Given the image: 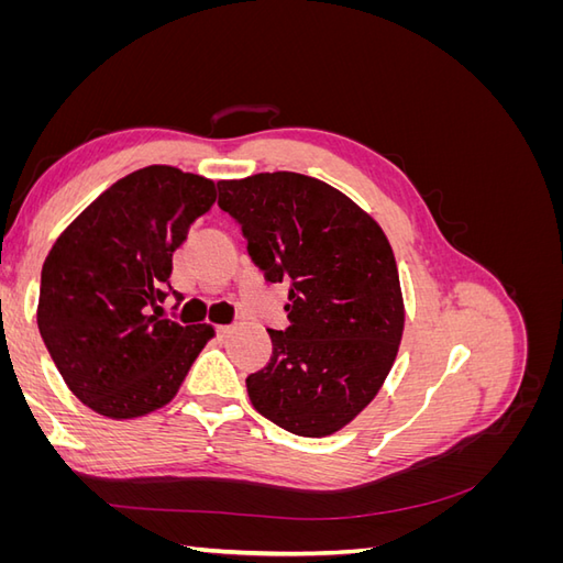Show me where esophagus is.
Listing matches in <instances>:
<instances>
[{"label": "esophagus", "mask_w": 563, "mask_h": 563, "mask_svg": "<svg viewBox=\"0 0 563 563\" xmlns=\"http://www.w3.org/2000/svg\"><path fill=\"white\" fill-rule=\"evenodd\" d=\"M232 331H234L232 327H220V329H218V338H228Z\"/></svg>", "instance_id": "34e87169"}]
</instances>
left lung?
<instances>
[{
	"mask_svg": "<svg viewBox=\"0 0 563 563\" xmlns=\"http://www.w3.org/2000/svg\"><path fill=\"white\" fill-rule=\"evenodd\" d=\"M218 192L265 279L291 284V323L267 331L269 362L246 378L253 408L298 437L343 430L376 399L404 333L399 269L383 228L302 174L220 180Z\"/></svg>",
	"mask_w": 563,
	"mask_h": 563,
	"instance_id": "1",
	"label": "left lung"
}]
</instances>
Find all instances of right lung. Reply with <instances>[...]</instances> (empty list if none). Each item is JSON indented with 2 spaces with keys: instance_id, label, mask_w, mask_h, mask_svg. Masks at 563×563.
Returning a JSON list of instances; mask_svg holds the SVG:
<instances>
[{
  "instance_id": "right-lung-1",
  "label": "right lung",
  "mask_w": 563,
  "mask_h": 563,
  "mask_svg": "<svg viewBox=\"0 0 563 563\" xmlns=\"http://www.w3.org/2000/svg\"><path fill=\"white\" fill-rule=\"evenodd\" d=\"M216 201V183L145 166L112 183L51 246L37 327L73 395L98 416L131 420L166 406L216 335L150 314L164 302L174 251Z\"/></svg>"
}]
</instances>
